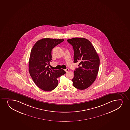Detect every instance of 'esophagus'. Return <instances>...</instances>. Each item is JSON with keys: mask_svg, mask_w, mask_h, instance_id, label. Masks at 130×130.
<instances>
[{"mask_svg": "<svg viewBox=\"0 0 130 130\" xmlns=\"http://www.w3.org/2000/svg\"><path fill=\"white\" fill-rule=\"evenodd\" d=\"M65 70V71H66V72H69V69H65L64 70Z\"/></svg>", "mask_w": 130, "mask_h": 130, "instance_id": "esophagus-1", "label": "esophagus"}]
</instances>
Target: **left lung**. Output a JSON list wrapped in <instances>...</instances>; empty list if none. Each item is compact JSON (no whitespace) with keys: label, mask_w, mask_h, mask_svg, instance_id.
I'll list each match as a JSON object with an SVG mask.
<instances>
[{"label":"left lung","mask_w":130,"mask_h":130,"mask_svg":"<svg viewBox=\"0 0 130 130\" xmlns=\"http://www.w3.org/2000/svg\"><path fill=\"white\" fill-rule=\"evenodd\" d=\"M67 41L73 46L74 62H79V67L74 72L73 86L78 89H85L97 78L100 64L99 55L91 42L85 38H74Z\"/></svg>","instance_id":"1"}]
</instances>
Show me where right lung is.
<instances>
[{"label": "right lung", "mask_w": 130, "mask_h": 130, "mask_svg": "<svg viewBox=\"0 0 130 130\" xmlns=\"http://www.w3.org/2000/svg\"><path fill=\"white\" fill-rule=\"evenodd\" d=\"M64 41L61 39H41L31 49L28 62L30 76L36 85L45 91H51L56 88L58 84L57 78L66 73L63 69L51 70L49 67L52 49Z\"/></svg>", "instance_id": "add662e5"}]
</instances>
